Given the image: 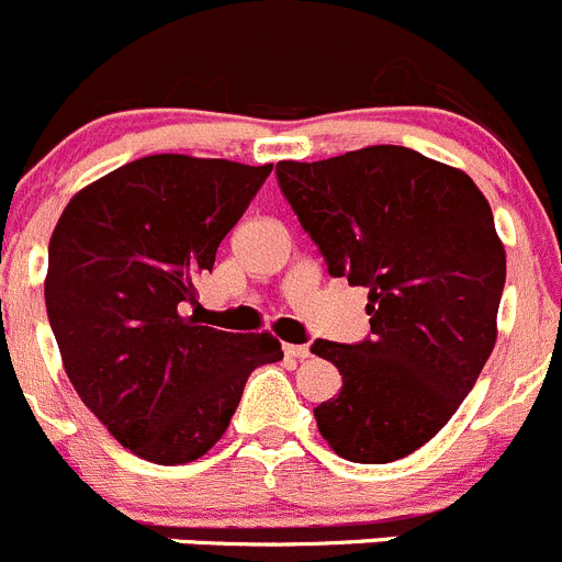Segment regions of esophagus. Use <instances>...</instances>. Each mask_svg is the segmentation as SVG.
<instances>
[{
	"label": "esophagus",
	"instance_id": "1",
	"mask_svg": "<svg viewBox=\"0 0 562 562\" xmlns=\"http://www.w3.org/2000/svg\"><path fill=\"white\" fill-rule=\"evenodd\" d=\"M282 352H285L288 358L305 360V358H311V346H305V344H285V346H282Z\"/></svg>",
	"mask_w": 562,
	"mask_h": 562
}]
</instances>
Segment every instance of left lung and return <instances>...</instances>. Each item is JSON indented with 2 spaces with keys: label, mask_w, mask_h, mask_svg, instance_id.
<instances>
[{
  "label": "left lung",
  "mask_w": 562,
  "mask_h": 562,
  "mask_svg": "<svg viewBox=\"0 0 562 562\" xmlns=\"http://www.w3.org/2000/svg\"><path fill=\"white\" fill-rule=\"evenodd\" d=\"M277 180L333 277L369 288L371 338L316 340L344 385L313 411L352 463L416 452L454 416L496 344L505 246L465 171L407 146L316 162L280 160Z\"/></svg>",
  "instance_id": "8db88e82"
}]
</instances>
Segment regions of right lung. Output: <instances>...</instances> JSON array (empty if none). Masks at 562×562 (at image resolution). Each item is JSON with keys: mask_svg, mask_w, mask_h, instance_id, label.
I'll return each mask as SVG.
<instances>
[{"mask_svg": "<svg viewBox=\"0 0 562 562\" xmlns=\"http://www.w3.org/2000/svg\"><path fill=\"white\" fill-rule=\"evenodd\" d=\"M271 162L149 155L71 196L49 240L44 296L63 369L124 449L191 463L229 427L246 380L282 360L271 333L186 316L196 280Z\"/></svg>", "mask_w": 562, "mask_h": 562, "instance_id": "right-lung-1", "label": "right lung"}]
</instances>
